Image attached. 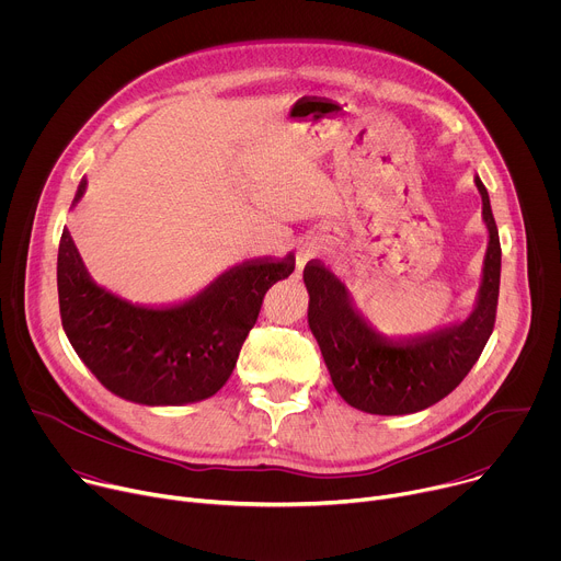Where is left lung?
I'll return each mask as SVG.
<instances>
[{
	"label": "left lung",
	"mask_w": 561,
	"mask_h": 561,
	"mask_svg": "<svg viewBox=\"0 0 561 561\" xmlns=\"http://www.w3.org/2000/svg\"><path fill=\"white\" fill-rule=\"evenodd\" d=\"M489 228L482 284L466 322L413 340H390L373 329L348 288L324 266L304 268L308 327L322 351L335 390L370 415L420 413L453 392L482 355L497 312L502 247L489 191L474 175Z\"/></svg>",
	"instance_id": "1"
}]
</instances>
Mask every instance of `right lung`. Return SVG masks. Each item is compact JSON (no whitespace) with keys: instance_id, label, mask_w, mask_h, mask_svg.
I'll return each mask as SVG.
<instances>
[{"instance_id":"add662e5","label":"right lung","mask_w":561,"mask_h":561,"mask_svg":"<svg viewBox=\"0 0 561 561\" xmlns=\"http://www.w3.org/2000/svg\"><path fill=\"white\" fill-rule=\"evenodd\" d=\"M87 184L79 182L72 206ZM293 271V255L251 260L184 304L137 306L93 282L64 228L57 253L61 327L79 359L113 394L144 407L195 404L228 381L266 290Z\"/></svg>"}]
</instances>
